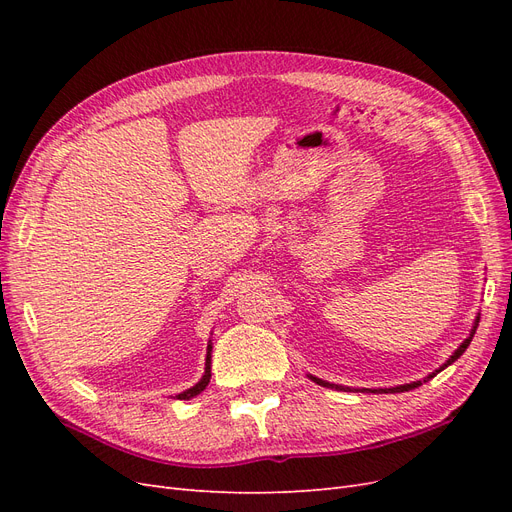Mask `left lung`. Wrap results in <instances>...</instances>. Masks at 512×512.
<instances>
[{
  "label": "left lung",
  "mask_w": 512,
  "mask_h": 512,
  "mask_svg": "<svg viewBox=\"0 0 512 512\" xmlns=\"http://www.w3.org/2000/svg\"><path fill=\"white\" fill-rule=\"evenodd\" d=\"M478 320H480V314L476 316V320H474V327H472V331H470V337L466 339V342H463L455 352H453V356H451V359H448L440 369H436V371H433V374H429L427 376V380L429 378H433V376H436L438 374V371H442L444 367H448V365H451V363H455L457 359H459V356L463 354V352H466V348L470 346V342H472V337H474V333H476V327H478ZM309 378H312L316 384H320V386H327V389H337V391H350V389H346V386H339V384H331V382H327V380H320V378H316V376H309ZM425 380V382H427ZM423 382L421 380H416V382H410V384H401V386H393V389H361V391H365V393H404V391H412V389H416V386H421Z\"/></svg>",
  "instance_id": "left-lung-1"
}]
</instances>
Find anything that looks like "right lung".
I'll list each match as a JSON object with an SVG mask.
<instances>
[{
  "instance_id": "add662e5",
  "label": "right lung",
  "mask_w": 512,
  "mask_h": 512,
  "mask_svg": "<svg viewBox=\"0 0 512 512\" xmlns=\"http://www.w3.org/2000/svg\"><path fill=\"white\" fill-rule=\"evenodd\" d=\"M209 380H211V342H209V346H207V361H205V374H203V378H200L198 384H194L192 389L179 393L177 399H192V397H196L198 393H203V391L207 389Z\"/></svg>"
}]
</instances>
